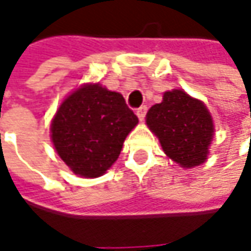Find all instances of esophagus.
Masks as SVG:
<instances>
[{"label":"esophagus","mask_w":251,"mask_h":251,"mask_svg":"<svg viewBox=\"0 0 251 251\" xmlns=\"http://www.w3.org/2000/svg\"><path fill=\"white\" fill-rule=\"evenodd\" d=\"M136 114H137V117H139L140 121H144V118H146V114H147V107H146V105H141V107H139V108L136 110Z\"/></svg>","instance_id":"34e87169"}]
</instances>
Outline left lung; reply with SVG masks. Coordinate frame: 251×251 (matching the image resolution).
<instances>
[{
	"label": "left lung",
	"instance_id": "left-lung-1",
	"mask_svg": "<svg viewBox=\"0 0 251 251\" xmlns=\"http://www.w3.org/2000/svg\"><path fill=\"white\" fill-rule=\"evenodd\" d=\"M147 125L158 136L170 159L183 168L203 163L213 139V121L206 105L183 90L163 95L147 112Z\"/></svg>",
	"mask_w": 251,
	"mask_h": 251
}]
</instances>
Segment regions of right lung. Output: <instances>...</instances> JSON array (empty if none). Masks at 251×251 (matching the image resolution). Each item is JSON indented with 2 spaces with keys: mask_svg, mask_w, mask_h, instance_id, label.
<instances>
[{
  "mask_svg": "<svg viewBox=\"0 0 251 251\" xmlns=\"http://www.w3.org/2000/svg\"><path fill=\"white\" fill-rule=\"evenodd\" d=\"M139 118L117 92L85 85L63 101L52 121L57 154L75 175L99 177L121 154Z\"/></svg>",
  "mask_w": 251,
  "mask_h": 251,
  "instance_id": "right-lung-1",
  "label": "right lung"
}]
</instances>
